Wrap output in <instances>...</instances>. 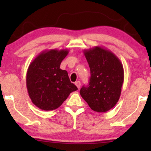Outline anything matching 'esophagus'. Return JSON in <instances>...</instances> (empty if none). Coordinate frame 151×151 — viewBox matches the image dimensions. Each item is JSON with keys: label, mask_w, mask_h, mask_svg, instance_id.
Instances as JSON below:
<instances>
[{"label": "esophagus", "mask_w": 151, "mask_h": 151, "mask_svg": "<svg viewBox=\"0 0 151 151\" xmlns=\"http://www.w3.org/2000/svg\"><path fill=\"white\" fill-rule=\"evenodd\" d=\"M75 84L76 85V86H77V87L78 88H80V81H77V82H75Z\"/></svg>", "instance_id": "obj_1"}]
</instances>
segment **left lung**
Instances as JSON below:
<instances>
[{"label":"left lung","mask_w":151,"mask_h":151,"mask_svg":"<svg viewBox=\"0 0 151 151\" xmlns=\"http://www.w3.org/2000/svg\"><path fill=\"white\" fill-rule=\"evenodd\" d=\"M84 55L90 67L87 86L80 91L82 98L93 111L105 113L118 102L124 82V68L120 60L102 47L84 49Z\"/></svg>","instance_id":"obj_1"}]
</instances>
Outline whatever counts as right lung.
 Returning a JSON list of instances; mask_svg holds the SVG:
<instances>
[{
	"label": "right lung",
	"mask_w": 151,
	"mask_h": 151,
	"mask_svg": "<svg viewBox=\"0 0 151 151\" xmlns=\"http://www.w3.org/2000/svg\"><path fill=\"white\" fill-rule=\"evenodd\" d=\"M68 53V49L45 50L29 66L27 88L33 104L40 109L55 110L71 92L78 90L70 81L67 71L60 68Z\"/></svg>",
	"instance_id": "right-lung-1"
}]
</instances>
